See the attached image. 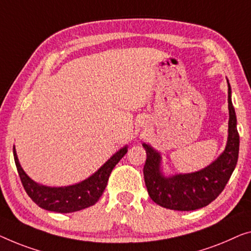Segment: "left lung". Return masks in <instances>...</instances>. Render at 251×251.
Segmentation results:
<instances>
[{"instance_id":"obj_1","label":"left lung","mask_w":251,"mask_h":251,"mask_svg":"<svg viewBox=\"0 0 251 251\" xmlns=\"http://www.w3.org/2000/svg\"><path fill=\"white\" fill-rule=\"evenodd\" d=\"M227 82L229 129L224 151L203 169L188 174L164 175L161 153L150 144L142 143L147 152L143 174L151 200L160 206L175 211H194L206 206L221 194L232 175L239 156L237 116Z\"/></svg>"}]
</instances>
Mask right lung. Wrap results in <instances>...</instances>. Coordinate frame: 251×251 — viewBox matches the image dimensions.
<instances>
[{"instance_id":"obj_1","label":"right lung","mask_w":251,"mask_h":251,"mask_svg":"<svg viewBox=\"0 0 251 251\" xmlns=\"http://www.w3.org/2000/svg\"><path fill=\"white\" fill-rule=\"evenodd\" d=\"M127 148L128 147L125 145L118 150L87 179L77 184L62 187L45 186L32 180L22 169L14 147L13 156L25 193L39 207L56 213H72L92 206L99 201L106 188L111 171L119 160L126 154Z\"/></svg>"}]
</instances>
